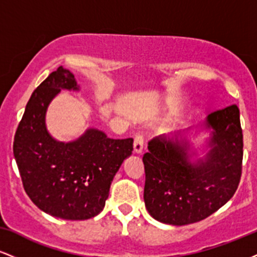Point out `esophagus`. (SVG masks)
<instances>
[{
	"mask_svg": "<svg viewBox=\"0 0 257 257\" xmlns=\"http://www.w3.org/2000/svg\"><path fill=\"white\" fill-rule=\"evenodd\" d=\"M144 150V137L141 134H137L134 138V152L140 155Z\"/></svg>",
	"mask_w": 257,
	"mask_h": 257,
	"instance_id": "obj_1",
	"label": "esophagus"
}]
</instances>
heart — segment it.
<instances>
[{"mask_svg": "<svg viewBox=\"0 0 257 257\" xmlns=\"http://www.w3.org/2000/svg\"><path fill=\"white\" fill-rule=\"evenodd\" d=\"M175 113H176V110H175V108H173V110L170 111V114H175Z\"/></svg>", "mask_w": 257, "mask_h": 257, "instance_id": "obj_1", "label": "heart"}]
</instances>
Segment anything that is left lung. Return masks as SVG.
Returning <instances> with one entry per match:
<instances>
[{"instance_id": "1", "label": "left lung", "mask_w": 257, "mask_h": 257, "mask_svg": "<svg viewBox=\"0 0 257 257\" xmlns=\"http://www.w3.org/2000/svg\"><path fill=\"white\" fill-rule=\"evenodd\" d=\"M209 151L192 161L190 141L167 137L152 139L143 157L144 200L159 222L184 226L204 220L225 205L237 191L243 162L239 108L227 106L206 117Z\"/></svg>"}]
</instances>
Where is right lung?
<instances>
[{
	"label": "right lung",
	"instance_id": "1",
	"mask_svg": "<svg viewBox=\"0 0 257 257\" xmlns=\"http://www.w3.org/2000/svg\"><path fill=\"white\" fill-rule=\"evenodd\" d=\"M61 89L78 90L75 76L63 66L32 93L14 135L13 153L25 192L44 213L65 220H87L104 209L110 186L133 139H110L87 129L72 143L51 137L46 112Z\"/></svg>",
	"mask_w": 257,
	"mask_h": 257
}]
</instances>
